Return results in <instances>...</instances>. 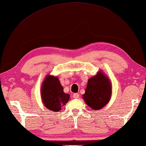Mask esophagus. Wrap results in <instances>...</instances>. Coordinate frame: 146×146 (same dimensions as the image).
Instances as JSON below:
<instances>
[{
    "label": "esophagus",
    "instance_id": "34e87169",
    "mask_svg": "<svg viewBox=\"0 0 146 146\" xmlns=\"http://www.w3.org/2000/svg\"><path fill=\"white\" fill-rule=\"evenodd\" d=\"M73 98H79V94H78V93L73 94Z\"/></svg>",
    "mask_w": 146,
    "mask_h": 146
}]
</instances>
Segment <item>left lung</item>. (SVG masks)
Listing matches in <instances>:
<instances>
[{
	"instance_id": "obj_1",
	"label": "left lung",
	"mask_w": 146,
	"mask_h": 146,
	"mask_svg": "<svg viewBox=\"0 0 146 146\" xmlns=\"http://www.w3.org/2000/svg\"><path fill=\"white\" fill-rule=\"evenodd\" d=\"M112 96V83L102 70L87 82L86 92L82 95L86 104L94 110H100L109 102Z\"/></svg>"
}]
</instances>
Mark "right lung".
<instances>
[{"label":"right lung","instance_id":"obj_1","mask_svg":"<svg viewBox=\"0 0 146 146\" xmlns=\"http://www.w3.org/2000/svg\"><path fill=\"white\" fill-rule=\"evenodd\" d=\"M70 94L64 92L57 76L48 74L44 78L41 87V97L47 109L59 112L70 100Z\"/></svg>","mask_w":146,"mask_h":146}]
</instances>
